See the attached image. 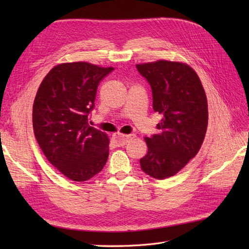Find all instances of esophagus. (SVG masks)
Returning <instances> with one entry per match:
<instances>
[{
  "instance_id": "1",
  "label": "esophagus",
  "mask_w": 249,
  "mask_h": 249,
  "mask_svg": "<svg viewBox=\"0 0 249 249\" xmlns=\"http://www.w3.org/2000/svg\"><path fill=\"white\" fill-rule=\"evenodd\" d=\"M134 138H135V135H121V134H118V135L113 136V139L115 140L116 144H118L119 146L125 145L130 139H134Z\"/></svg>"
}]
</instances>
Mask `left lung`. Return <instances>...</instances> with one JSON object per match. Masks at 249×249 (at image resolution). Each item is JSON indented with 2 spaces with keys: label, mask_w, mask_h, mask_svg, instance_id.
Returning a JSON list of instances; mask_svg holds the SVG:
<instances>
[{
  "label": "left lung",
  "mask_w": 249,
  "mask_h": 249,
  "mask_svg": "<svg viewBox=\"0 0 249 249\" xmlns=\"http://www.w3.org/2000/svg\"><path fill=\"white\" fill-rule=\"evenodd\" d=\"M152 88L153 109L162 115L158 133L145 137L147 153L141 169L168 178L197 155L208 128V100L200 79L186 63L158 60L137 64Z\"/></svg>",
  "instance_id": "left-lung-1"
}]
</instances>
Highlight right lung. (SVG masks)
Here are the masks:
<instances>
[{"label": "right lung", "mask_w": 249, "mask_h": 249, "mask_svg": "<svg viewBox=\"0 0 249 249\" xmlns=\"http://www.w3.org/2000/svg\"><path fill=\"white\" fill-rule=\"evenodd\" d=\"M114 70L88 62L61 63L47 73L33 104L36 140L52 165L71 181L92 178L107 162L109 138L89 126L99 82Z\"/></svg>", "instance_id": "right-lung-1"}]
</instances>
